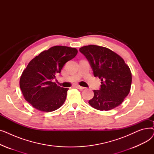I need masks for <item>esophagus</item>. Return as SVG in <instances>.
I'll list each match as a JSON object with an SVG mask.
<instances>
[{
    "mask_svg": "<svg viewBox=\"0 0 154 154\" xmlns=\"http://www.w3.org/2000/svg\"><path fill=\"white\" fill-rule=\"evenodd\" d=\"M76 88H77L78 89H79V90H83V89H84L85 88V87H81V86H80V85H76Z\"/></svg>",
    "mask_w": 154,
    "mask_h": 154,
    "instance_id": "1",
    "label": "esophagus"
}]
</instances>
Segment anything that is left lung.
Returning a JSON list of instances; mask_svg holds the SVG:
<instances>
[{
	"label": "left lung",
	"mask_w": 154,
	"mask_h": 154,
	"mask_svg": "<svg viewBox=\"0 0 154 154\" xmlns=\"http://www.w3.org/2000/svg\"><path fill=\"white\" fill-rule=\"evenodd\" d=\"M89 62L94 77L101 79L100 88L94 90L88 103L95 109L109 110L122 103L130 92L132 74L120 55L104 47L89 45L79 48Z\"/></svg>",
	"instance_id": "left-lung-1"
}]
</instances>
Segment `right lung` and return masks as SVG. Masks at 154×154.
I'll return each instance as SVG.
<instances>
[{"instance_id":"right-lung-1","label":"right lung","mask_w":154,"mask_h":154,"mask_svg":"<svg viewBox=\"0 0 154 154\" xmlns=\"http://www.w3.org/2000/svg\"><path fill=\"white\" fill-rule=\"evenodd\" d=\"M77 52L75 48L54 46L29 63L20 77V87L32 107L42 112H52L62 106L69 88L60 87L52 80Z\"/></svg>"}]
</instances>
